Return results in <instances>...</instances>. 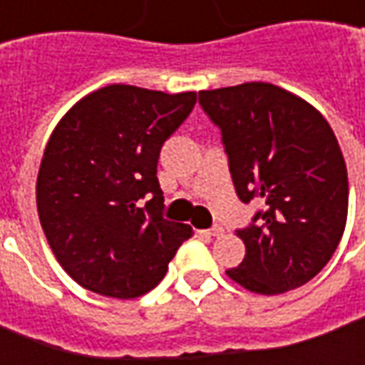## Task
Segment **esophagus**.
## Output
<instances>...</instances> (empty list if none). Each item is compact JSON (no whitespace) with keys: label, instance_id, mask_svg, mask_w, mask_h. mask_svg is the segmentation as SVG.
Listing matches in <instances>:
<instances>
[{"label":"esophagus","instance_id":"1","mask_svg":"<svg viewBox=\"0 0 365 365\" xmlns=\"http://www.w3.org/2000/svg\"><path fill=\"white\" fill-rule=\"evenodd\" d=\"M208 235H210V236H222V235H225V228H222L220 225H216V226H212L210 230H208Z\"/></svg>","mask_w":365,"mask_h":365}]
</instances>
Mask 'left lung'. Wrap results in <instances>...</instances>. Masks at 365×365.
<instances>
[{
  "mask_svg": "<svg viewBox=\"0 0 365 365\" xmlns=\"http://www.w3.org/2000/svg\"><path fill=\"white\" fill-rule=\"evenodd\" d=\"M222 135L238 198L262 202L236 228L246 256L226 274L256 294L310 282L340 245L348 216V170L328 120L270 83L198 93Z\"/></svg>",
  "mask_w": 365,
  "mask_h": 365,
  "instance_id": "1",
  "label": "left lung"
}]
</instances>
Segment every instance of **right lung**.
<instances>
[{"label":"right lung","mask_w":365,"mask_h":365,"mask_svg":"<svg viewBox=\"0 0 365 365\" xmlns=\"http://www.w3.org/2000/svg\"><path fill=\"white\" fill-rule=\"evenodd\" d=\"M195 103L192 91L109 85L55 127L37 177V210L53 255L83 288L123 300L143 296L192 235L163 216L157 165Z\"/></svg>","instance_id":"obj_1"}]
</instances>
